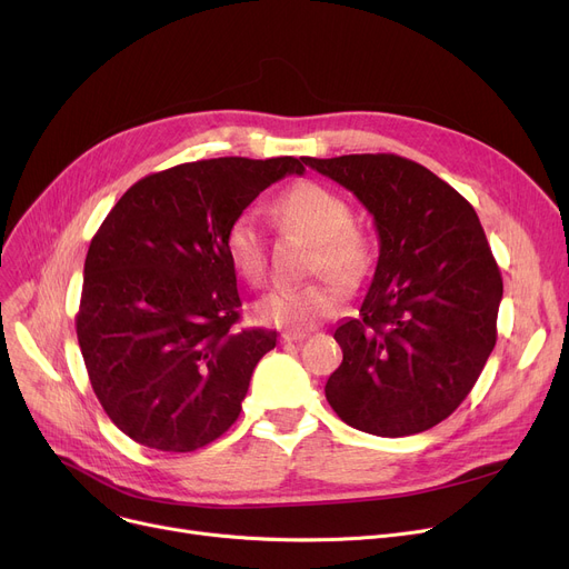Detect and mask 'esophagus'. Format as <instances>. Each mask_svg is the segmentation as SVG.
<instances>
[{
  "instance_id": "1",
  "label": "esophagus",
  "mask_w": 569,
  "mask_h": 569,
  "mask_svg": "<svg viewBox=\"0 0 569 569\" xmlns=\"http://www.w3.org/2000/svg\"><path fill=\"white\" fill-rule=\"evenodd\" d=\"M306 338H308V333H303V331H284V333L280 336V340H282L284 345L301 342V340H306Z\"/></svg>"
}]
</instances>
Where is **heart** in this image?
I'll use <instances>...</instances> for the list:
<instances>
[{
  "instance_id": "b5f03b06",
  "label": "heart",
  "mask_w": 569,
  "mask_h": 569,
  "mask_svg": "<svg viewBox=\"0 0 569 569\" xmlns=\"http://www.w3.org/2000/svg\"><path fill=\"white\" fill-rule=\"evenodd\" d=\"M273 212L282 224L312 240V273L323 270L345 287L363 280L370 268V242L349 224V203L331 187L315 180L296 182L278 197ZM222 242L236 273L257 284L266 273V236L259 214L254 210L238 212ZM340 301V287L329 278H319L299 287L270 289L257 301L254 315L266 327L308 331L321 319L333 317Z\"/></svg>"
}]
</instances>
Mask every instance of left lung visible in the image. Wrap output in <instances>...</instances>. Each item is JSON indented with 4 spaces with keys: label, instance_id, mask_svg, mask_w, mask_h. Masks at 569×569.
<instances>
[{
    "label": "left lung",
    "instance_id": "left-lung-1",
    "mask_svg": "<svg viewBox=\"0 0 569 569\" xmlns=\"http://www.w3.org/2000/svg\"><path fill=\"white\" fill-rule=\"evenodd\" d=\"M372 214L380 259L333 338L336 415L370 436L402 438L445 421L496 347L500 268L475 208L426 167L398 154L306 157Z\"/></svg>",
    "mask_w": 569,
    "mask_h": 569
}]
</instances>
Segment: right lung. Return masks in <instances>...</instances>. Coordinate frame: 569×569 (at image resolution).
Here are the masks:
<instances>
[{
	"label": "right lung",
	"mask_w": 569,
	"mask_h": 569,
	"mask_svg": "<svg viewBox=\"0 0 569 569\" xmlns=\"http://www.w3.org/2000/svg\"><path fill=\"white\" fill-rule=\"evenodd\" d=\"M306 157H220L131 184L86 257L76 333L111 421L159 451H194L240 415L278 333L238 329L240 293L224 231Z\"/></svg>",
	"instance_id": "add662e5"
}]
</instances>
